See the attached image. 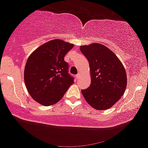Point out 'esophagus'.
Masks as SVG:
<instances>
[{"label": "esophagus", "mask_w": 148, "mask_h": 148, "mask_svg": "<svg viewBox=\"0 0 148 148\" xmlns=\"http://www.w3.org/2000/svg\"><path fill=\"white\" fill-rule=\"evenodd\" d=\"M80 76H81V74L80 73H78V74L76 75V79H79V78H80Z\"/></svg>", "instance_id": "34e87169"}]
</instances>
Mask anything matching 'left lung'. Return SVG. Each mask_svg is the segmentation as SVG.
<instances>
[{
  "mask_svg": "<svg viewBox=\"0 0 148 148\" xmlns=\"http://www.w3.org/2000/svg\"><path fill=\"white\" fill-rule=\"evenodd\" d=\"M80 50L89 62L91 83L82 92L90 106L97 110L112 108L124 95L126 73L117 56L100 43L82 45Z\"/></svg>",
  "mask_w": 148,
  "mask_h": 148,
  "instance_id": "obj_1",
  "label": "left lung"
}]
</instances>
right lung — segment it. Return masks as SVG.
Here are the masks:
<instances>
[{
	"label": "right lung",
	"mask_w": 148,
	"mask_h": 148,
	"mask_svg": "<svg viewBox=\"0 0 148 148\" xmlns=\"http://www.w3.org/2000/svg\"><path fill=\"white\" fill-rule=\"evenodd\" d=\"M73 47L64 40L54 39L40 45L29 57L24 68V83L37 103L44 106L54 105L74 83L64 60Z\"/></svg>",
	"instance_id": "1"
}]
</instances>
